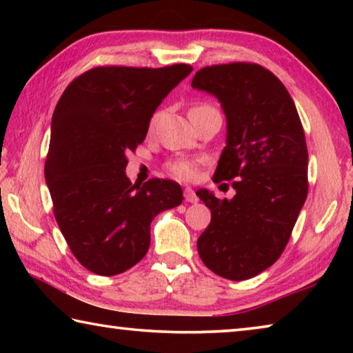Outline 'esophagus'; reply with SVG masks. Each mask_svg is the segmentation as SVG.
Segmentation results:
<instances>
[{
  "label": "esophagus",
  "instance_id": "esophagus-1",
  "mask_svg": "<svg viewBox=\"0 0 353 353\" xmlns=\"http://www.w3.org/2000/svg\"><path fill=\"white\" fill-rule=\"evenodd\" d=\"M183 198L187 202H198V196H196L194 190L190 188V187L183 188Z\"/></svg>",
  "mask_w": 353,
  "mask_h": 353
}]
</instances>
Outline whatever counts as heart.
Listing matches in <instances>:
<instances>
[{
  "label": "heart",
  "mask_w": 353,
  "mask_h": 353,
  "mask_svg": "<svg viewBox=\"0 0 353 353\" xmlns=\"http://www.w3.org/2000/svg\"><path fill=\"white\" fill-rule=\"evenodd\" d=\"M210 105L207 104H196L190 109V113H194L202 109H208ZM155 118H152L151 126H154ZM168 171L176 179H181V181H191V179L196 177L198 174V162L196 160H188V159H177V160H171L168 163Z\"/></svg>",
  "instance_id": "1"
}]
</instances>
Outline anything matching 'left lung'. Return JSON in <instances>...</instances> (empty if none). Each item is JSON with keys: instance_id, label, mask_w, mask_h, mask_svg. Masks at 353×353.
<instances>
[{"instance_id": "1", "label": "left lung", "mask_w": 353, "mask_h": 353, "mask_svg": "<svg viewBox=\"0 0 353 353\" xmlns=\"http://www.w3.org/2000/svg\"><path fill=\"white\" fill-rule=\"evenodd\" d=\"M191 87L216 97L225 113L213 181L235 188L230 201L196 191L212 212L198 252L208 270L240 282L274 265L290 240L308 193L305 134L288 90L261 65L201 68Z\"/></svg>"}]
</instances>
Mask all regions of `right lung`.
<instances>
[{
	"mask_svg": "<svg viewBox=\"0 0 353 353\" xmlns=\"http://www.w3.org/2000/svg\"><path fill=\"white\" fill-rule=\"evenodd\" d=\"M193 67H97L65 88L52 113L45 181L71 252L98 276L137 265L151 243V223L182 204L181 185L126 176L129 151L146 139L160 103Z\"/></svg>",
	"mask_w": 353,
	"mask_h": 353,
	"instance_id": "obj_1",
	"label": "right lung"
}]
</instances>
